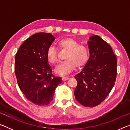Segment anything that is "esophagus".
Listing matches in <instances>:
<instances>
[{"label":"esophagus","instance_id":"34e87169","mask_svg":"<svg viewBox=\"0 0 130 130\" xmlns=\"http://www.w3.org/2000/svg\"><path fill=\"white\" fill-rule=\"evenodd\" d=\"M69 77H62V80L63 81H67V80H69Z\"/></svg>","mask_w":130,"mask_h":130}]
</instances>
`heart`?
Returning a JSON list of instances; mask_svg holds the SVG:
<instances>
[{
  "label": "heart",
  "mask_w": 130,
  "mask_h": 130,
  "mask_svg": "<svg viewBox=\"0 0 130 130\" xmlns=\"http://www.w3.org/2000/svg\"><path fill=\"white\" fill-rule=\"evenodd\" d=\"M58 49L67 50L65 55V61L60 63L55 72L61 76H65L72 72L75 67H83L88 60L89 51L86 46L79 45L78 42L70 37L60 39L57 42ZM46 56L50 63L56 64L58 62L57 50L53 46H50L47 50Z\"/></svg>",
  "instance_id": "b5f03b06"
}]
</instances>
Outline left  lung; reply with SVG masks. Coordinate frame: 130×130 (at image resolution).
<instances>
[{
	"mask_svg": "<svg viewBox=\"0 0 130 130\" xmlns=\"http://www.w3.org/2000/svg\"><path fill=\"white\" fill-rule=\"evenodd\" d=\"M90 56L82 70L74 76L77 85L76 100L85 107L99 105L115 85L117 75V58L108 43L94 35L88 42Z\"/></svg>",
	"mask_w": 130,
	"mask_h": 130,
	"instance_id": "left-lung-1",
	"label": "left lung"
}]
</instances>
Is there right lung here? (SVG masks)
Masks as SVG:
<instances>
[{"instance_id":"add662e5","label":"right lung","mask_w":130,"mask_h":130,"mask_svg":"<svg viewBox=\"0 0 130 130\" xmlns=\"http://www.w3.org/2000/svg\"><path fill=\"white\" fill-rule=\"evenodd\" d=\"M55 40L50 33L38 32L22 44L15 57V73L19 88L36 105L49 104L62 78L52 74L46 52Z\"/></svg>"}]
</instances>
